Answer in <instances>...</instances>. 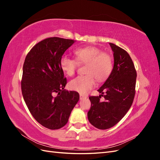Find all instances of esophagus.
<instances>
[{"mask_svg":"<svg viewBox=\"0 0 160 160\" xmlns=\"http://www.w3.org/2000/svg\"><path fill=\"white\" fill-rule=\"evenodd\" d=\"M87 98H88V96L87 95H83L80 94V99H85Z\"/></svg>","mask_w":160,"mask_h":160,"instance_id":"34e87169","label":"esophagus"}]
</instances>
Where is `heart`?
I'll list each match as a JSON object with an SVG mask.
<instances>
[{
	"label": "heart",
	"mask_w": 160,
	"mask_h": 160,
	"mask_svg": "<svg viewBox=\"0 0 160 160\" xmlns=\"http://www.w3.org/2000/svg\"><path fill=\"white\" fill-rule=\"evenodd\" d=\"M74 54L75 59L67 55L62 56L60 60L61 69L69 76H72L78 68L79 64H86L85 75L77 77L69 82L71 90L85 94L93 88L96 80H105L113 69L112 57L107 52L98 47H85L77 49Z\"/></svg>",
	"instance_id": "obj_1"
}]
</instances>
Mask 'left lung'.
I'll list each match as a JSON object with an SVG mask.
<instances>
[{"label": "left lung", "instance_id": "8db88e82", "mask_svg": "<svg viewBox=\"0 0 160 160\" xmlns=\"http://www.w3.org/2000/svg\"><path fill=\"white\" fill-rule=\"evenodd\" d=\"M113 52L114 65L110 75L98 90L99 96H90L89 122L96 128L107 129L122 119L132 106L135 94L137 72L126 51L109 42ZM105 101H100L101 96Z\"/></svg>", "mask_w": 160, "mask_h": 160}]
</instances>
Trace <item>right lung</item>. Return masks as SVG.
I'll return each mask as SVG.
<instances>
[{"mask_svg": "<svg viewBox=\"0 0 160 160\" xmlns=\"http://www.w3.org/2000/svg\"><path fill=\"white\" fill-rule=\"evenodd\" d=\"M74 42L55 37L45 38L32 48L24 62V100L32 117L48 129L65 125L79 99L77 91L64 89L67 79L60 66L61 57Z\"/></svg>", "mask_w": 160, "mask_h": 160, "instance_id": "add662e5", "label": "right lung"}]
</instances>
